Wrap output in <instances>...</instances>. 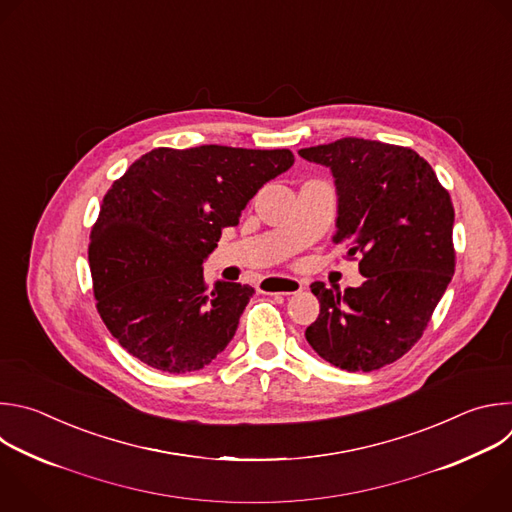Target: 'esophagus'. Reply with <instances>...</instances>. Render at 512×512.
Masks as SVG:
<instances>
[{
    "label": "esophagus",
    "mask_w": 512,
    "mask_h": 512,
    "mask_svg": "<svg viewBox=\"0 0 512 512\" xmlns=\"http://www.w3.org/2000/svg\"><path fill=\"white\" fill-rule=\"evenodd\" d=\"M302 280L292 276H270L260 282V292L268 294H296L302 290Z\"/></svg>",
    "instance_id": "esophagus-1"
}]
</instances>
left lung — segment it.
I'll return each instance as SVG.
<instances>
[{
	"label": "left lung",
	"mask_w": 512,
	"mask_h": 512,
	"mask_svg": "<svg viewBox=\"0 0 512 512\" xmlns=\"http://www.w3.org/2000/svg\"><path fill=\"white\" fill-rule=\"evenodd\" d=\"M298 155L331 169L335 242L361 254L357 288L313 282L309 345L345 371H375L410 351L454 276V208L430 163L407 147L345 137Z\"/></svg>",
	"instance_id": "left-lung-1"
}]
</instances>
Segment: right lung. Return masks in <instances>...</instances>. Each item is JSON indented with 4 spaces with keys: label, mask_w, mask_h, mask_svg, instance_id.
Returning <instances> with one entry per match:
<instances>
[{
    "label": "right lung",
    "mask_w": 512,
    "mask_h": 512,
    "mask_svg": "<svg viewBox=\"0 0 512 512\" xmlns=\"http://www.w3.org/2000/svg\"><path fill=\"white\" fill-rule=\"evenodd\" d=\"M292 163L288 149L159 147L113 183L88 262L98 315L127 353L159 371L189 373L228 347L254 288L210 286L201 264L258 189Z\"/></svg>",
    "instance_id": "1"
}]
</instances>
